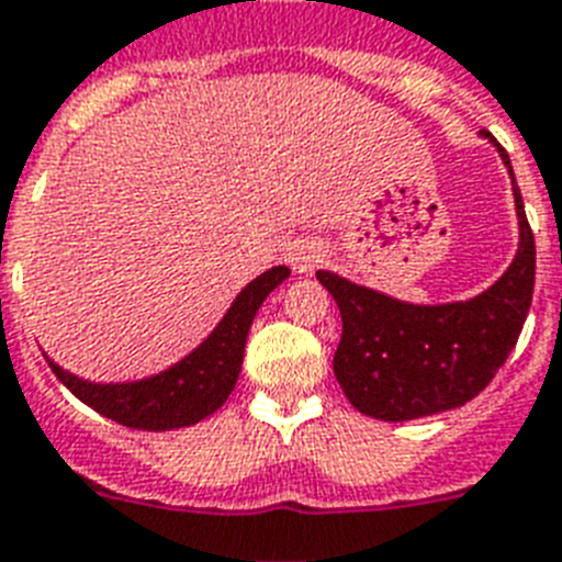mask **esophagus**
I'll return each instance as SVG.
<instances>
[{"label": "esophagus", "instance_id": "obj_1", "mask_svg": "<svg viewBox=\"0 0 562 562\" xmlns=\"http://www.w3.org/2000/svg\"><path fill=\"white\" fill-rule=\"evenodd\" d=\"M286 260H290V267H293L295 272L307 276V272H313V269H318L325 263V249H322V244H316V240H295V244H290V249H286Z\"/></svg>", "mask_w": 562, "mask_h": 562}]
</instances>
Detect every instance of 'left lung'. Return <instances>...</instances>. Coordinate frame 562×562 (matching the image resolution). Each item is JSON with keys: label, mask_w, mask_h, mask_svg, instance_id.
<instances>
[{"label": "left lung", "mask_w": 562, "mask_h": 562, "mask_svg": "<svg viewBox=\"0 0 562 562\" xmlns=\"http://www.w3.org/2000/svg\"><path fill=\"white\" fill-rule=\"evenodd\" d=\"M510 173L519 244L510 267L473 299L401 302L318 269L316 278L342 313L334 374L357 412L389 424L464 406L505 366L531 307L537 249L508 154L482 130Z\"/></svg>", "instance_id": "8db88e82"}]
</instances>
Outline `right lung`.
<instances>
[{
    "label": "right lung",
    "instance_id": "add662e5",
    "mask_svg": "<svg viewBox=\"0 0 562 562\" xmlns=\"http://www.w3.org/2000/svg\"><path fill=\"white\" fill-rule=\"evenodd\" d=\"M290 278L286 267H272L237 293L226 316L196 345L194 351L168 366L159 374L127 380V383H92L60 368L48 353V368L78 401L95 408L115 424L147 432L186 429L214 415L235 389L244 366L246 336L258 307L278 284Z\"/></svg>",
    "mask_w": 562,
    "mask_h": 562
}]
</instances>
